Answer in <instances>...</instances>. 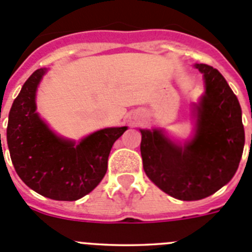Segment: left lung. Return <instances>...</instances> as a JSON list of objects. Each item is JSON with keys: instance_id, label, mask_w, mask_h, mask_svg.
<instances>
[{"instance_id": "obj_1", "label": "left lung", "mask_w": 252, "mask_h": 252, "mask_svg": "<svg viewBox=\"0 0 252 252\" xmlns=\"http://www.w3.org/2000/svg\"><path fill=\"white\" fill-rule=\"evenodd\" d=\"M206 93L195 104V132L184 145L162 130L141 131L142 166L162 192L180 201H198L226 186L239 168L245 131L239 99L217 69L195 64Z\"/></svg>"}]
</instances>
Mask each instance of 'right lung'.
Returning <instances> with one entry per match:
<instances>
[{
	"instance_id": "1",
	"label": "right lung",
	"mask_w": 252,
	"mask_h": 252,
	"mask_svg": "<svg viewBox=\"0 0 252 252\" xmlns=\"http://www.w3.org/2000/svg\"><path fill=\"white\" fill-rule=\"evenodd\" d=\"M45 73L46 69L35 70L13 101L8 150L17 175L29 188L55 201H77L103 179L112 145L127 127L95 131L78 144L55 135L36 112V90Z\"/></svg>"
}]
</instances>
